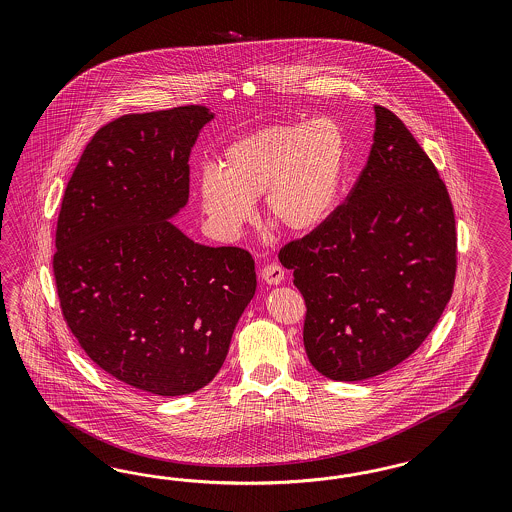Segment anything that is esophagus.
Returning a JSON list of instances; mask_svg holds the SVG:
<instances>
[{"label":"esophagus","mask_w":512,"mask_h":512,"mask_svg":"<svg viewBox=\"0 0 512 512\" xmlns=\"http://www.w3.org/2000/svg\"><path fill=\"white\" fill-rule=\"evenodd\" d=\"M283 276H285L283 268L276 263L266 264L263 270H261V278H263V281H266L268 285H279V283L283 281Z\"/></svg>","instance_id":"obj_1"}]
</instances>
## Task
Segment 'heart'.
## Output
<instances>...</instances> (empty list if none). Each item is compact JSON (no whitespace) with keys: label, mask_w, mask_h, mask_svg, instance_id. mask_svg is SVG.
<instances>
[{"label":"heart","mask_w":512,"mask_h":512,"mask_svg":"<svg viewBox=\"0 0 512 512\" xmlns=\"http://www.w3.org/2000/svg\"><path fill=\"white\" fill-rule=\"evenodd\" d=\"M345 169V135L330 118L308 124L270 125L236 140L217 165L202 167L199 199L214 233L234 238L264 195L272 225L313 233L332 214Z\"/></svg>","instance_id":"heart-1"}]
</instances>
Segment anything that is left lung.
<instances>
[{"label":"left lung","mask_w":512,"mask_h":512,"mask_svg":"<svg viewBox=\"0 0 512 512\" xmlns=\"http://www.w3.org/2000/svg\"><path fill=\"white\" fill-rule=\"evenodd\" d=\"M373 109L372 150L347 202L279 249L306 302V355L332 381L370 379L411 357L456 276L447 186L402 120Z\"/></svg>","instance_id":"1"}]
</instances>
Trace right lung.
<instances>
[{
  "label": "right lung",
  "mask_w": 512,
  "mask_h": 512,
  "mask_svg": "<svg viewBox=\"0 0 512 512\" xmlns=\"http://www.w3.org/2000/svg\"><path fill=\"white\" fill-rule=\"evenodd\" d=\"M214 112L125 114L88 142L56 229L63 317L93 362L129 387L184 396L221 370L255 295L246 249L210 248L172 225L189 154Z\"/></svg>",
  "instance_id": "1"
}]
</instances>
